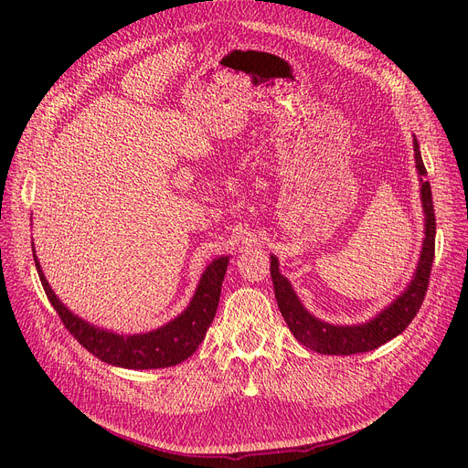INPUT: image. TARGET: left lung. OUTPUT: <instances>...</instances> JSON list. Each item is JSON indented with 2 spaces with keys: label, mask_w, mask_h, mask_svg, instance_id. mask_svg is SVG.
Masks as SVG:
<instances>
[{
  "label": "left lung",
  "mask_w": 468,
  "mask_h": 468,
  "mask_svg": "<svg viewBox=\"0 0 468 468\" xmlns=\"http://www.w3.org/2000/svg\"><path fill=\"white\" fill-rule=\"evenodd\" d=\"M414 154L420 176H426V165H423L416 138ZM421 205L423 212H426V238H423V248L416 275L399 299L382 310V313L375 316L371 322H365L359 325H332L328 322L314 318L313 314H308V310H304L299 296L294 294L291 282L279 273L277 258L271 256V267L269 269H271L279 310L282 318H285L289 330L303 346L324 353V356H353V353L377 349L408 328V324L418 314V310L423 303V296L428 292L431 263L435 256V210L430 181H421Z\"/></svg>",
  "instance_id": "obj_1"
}]
</instances>
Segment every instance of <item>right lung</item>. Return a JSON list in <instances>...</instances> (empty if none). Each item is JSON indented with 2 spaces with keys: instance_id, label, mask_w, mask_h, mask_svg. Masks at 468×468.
<instances>
[{
  "instance_id": "right-lung-1",
  "label": "right lung",
  "mask_w": 468,
  "mask_h": 468,
  "mask_svg": "<svg viewBox=\"0 0 468 468\" xmlns=\"http://www.w3.org/2000/svg\"><path fill=\"white\" fill-rule=\"evenodd\" d=\"M33 258L42 289H45L50 304L54 306L56 314L60 316L66 330L90 353H93L97 359L109 365L124 367V369H162V367L177 365L193 356L195 349L205 339L208 325L215 320L220 301V287L226 265H229V258H218L205 269L191 304L176 320L148 334L119 335L107 330H99L95 325L69 313L48 287V281L42 275L35 253Z\"/></svg>"
}]
</instances>
